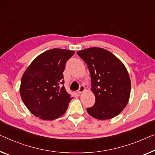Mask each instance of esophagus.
<instances>
[{
    "instance_id": "1",
    "label": "esophagus",
    "mask_w": 155,
    "mask_h": 155,
    "mask_svg": "<svg viewBox=\"0 0 155 155\" xmlns=\"http://www.w3.org/2000/svg\"><path fill=\"white\" fill-rule=\"evenodd\" d=\"M85 91V88L84 85H81L79 89H78V93L81 94V93H82V92H84Z\"/></svg>"
}]
</instances>
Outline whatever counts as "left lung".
Segmentation results:
<instances>
[{
  "mask_svg": "<svg viewBox=\"0 0 155 155\" xmlns=\"http://www.w3.org/2000/svg\"><path fill=\"white\" fill-rule=\"evenodd\" d=\"M85 62L91 77V91L95 96L93 107L87 108L90 115L104 120L113 118L127 104L131 80L124 64L108 51L99 47L77 51Z\"/></svg>",
  "mask_w": 155,
  "mask_h": 155,
  "instance_id": "1",
  "label": "left lung"
}]
</instances>
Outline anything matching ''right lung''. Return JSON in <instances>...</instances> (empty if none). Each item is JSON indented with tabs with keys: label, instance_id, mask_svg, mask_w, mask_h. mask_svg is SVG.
<instances>
[{
	"label": "right lung",
	"instance_id": "1",
	"mask_svg": "<svg viewBox=\"0 0 155 155\" xmlns=\"http://www.w3.org/2000/svg\"><path fill=\"white\" fill-rule=\"evenodd\" d=\"M74 51L53 48L39 55L24 71L20 95L35 116L53 120L62 116L73 97L64 85L63 71Z\"/></svg>",
	"mask_w": 155,
	"mask_h": 155
}]
</instances>
